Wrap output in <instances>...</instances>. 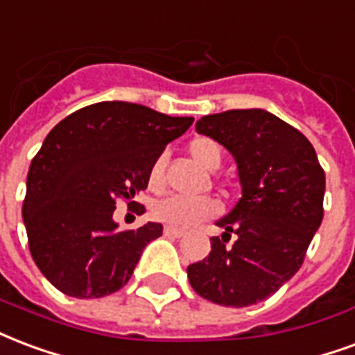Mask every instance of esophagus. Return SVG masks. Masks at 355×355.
Returning a JSON list of instances; mask_svg holds the SVG:
<instances>
[{"label": "esophagus", "mask_w": 355, "mask_h": 355, "mask_svg": "<svg viewBox=\"0 0 355 355\" xmlns=\"http://www.w3.org/2000/svg\"><path fill=\"white\" fill-rule=\"evenodd\" d=\"M164 235H165V237H175V239H178V237H182V235H184V231L175 230V227H165V230H164Z\"/></svg>", "instance_id": "esophagus-1"}]
</instances>
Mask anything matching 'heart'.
Returning a JSON list of instances; mask_svg holds the SVG:
<instances>
[{"label": "heart", "instance_id": "1", "mask_svg": "<svg viewBox=\"0 0 355 355\" xmlns=\"http://www.w3.org/2000/svg\"><path fill=\"white\" fill-rule=\"evenodd\" d=\"M188 152L207 171H216L222 164V156H224L220 143L211 137L191 139L188 143ZM146 180H148V188L152 191L164 190V157H157L150 165ZM218 212H220V203L212 198L190 199L171 196V198L159 199L152 207V216L156 218L157 222H162L167 227H175V230H188L203 220L216 216Z\"/></svg>", "mask_w": 355, "mask_h": 355}]
</instances>
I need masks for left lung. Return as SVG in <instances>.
Wrapping results in <instances>:
<instances>
[{"instance_id": "obj_1", "label": "left lung", "mask_w": 355, "mask_h": 355, "mask_svg": "<svg viewBox=\"0 0 355 355\" xmlns=\"http://www.w3.org/2000/svg\"><path fill=\"white\" fill-rule=\"evenodd\" d=\"M196 130L233 154L243 198L216 222L225 233L211 239L203 261L188 267V280L212 303L250 306L303 265L324 218L325 173L311 141L263 109L209 114ZM231 232L238 239L227 247Z\"/></svg>"}]
</instances>
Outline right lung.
<instances>
[{"mask_svg": "<svg viewBox=\"0 0 355 355\" xmlns=\"http://www.w3.org/2000/svg\"><path fill=\"white\" fill-rule=\"evenodd\" d=\"M191 116H167L144 105L101 101L52 128L31 159L22 216L31 258L54 288L78 299L114 293L133 275L162 224L118 231V199L148 186V171Z\"/></svg>", "mask_w": 355, "mask_h": 355, "instance_id": "1", "label": "right lung"}]
</instances>
